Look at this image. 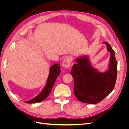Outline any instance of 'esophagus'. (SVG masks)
<instances>
[{
	"label": "esophagus",
	"instance_id": "obj_1",
	"mask_svg": "<svg viewBox=\"0 0 129 129\" xmlns=\"http://www.w3.org/2000/svg\"><path fill=\"white\" fill-rule=\"evenodd\" d=\"M72 63V58L70 57H66L62 62V66L64 68H68L71 66Z\"/></svg>",
	"mask_w": 129,
	"mask_h": 129
}]
</instances>
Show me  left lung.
<instances>
[{"label":"left lung","mask_w":129,"mask_h":129,"mask_svg":"<svg viewBox=\"0 0 129 129\" xmlns=\"http://www.w3.org/2000/svg\"><path fill=\"white\" fill-rule=\"evenodd\" d=\"M103 43L111 54L109 68L106 72L101 73L92 68L87 56L77 58L76 63L72 67L71 73L74 80V95L83 103H98L115 87L117 73L115 52L108 42Z\"/></svg>","instance_id":"obj_1"}]
</instances>
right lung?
<instances>
[{
  "label": "right lung",
  "instance_id": "add662e5",
  "mask_svg": "<svg viewBox=\"0 0 129 129\" xmlns=\"http://www.w3.org/2000/svg\"><path fill=\"white\" fill-rule=\"evenodd\" d=\"M61 73L60 64H55L53 65L49 69V74L47 82L45 87L42 91L37 96L32 100L26 101V103H34L40 102L45 100L48 96L55 83V82L58 76Z\"/></svg>",
  "mask_w": 129,
  "mask_h": 129
}]
</instances>
